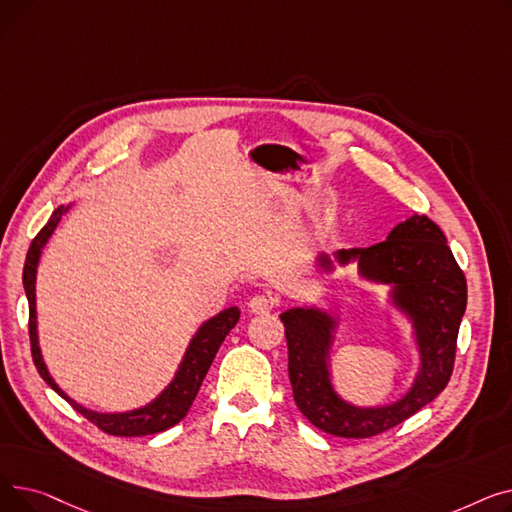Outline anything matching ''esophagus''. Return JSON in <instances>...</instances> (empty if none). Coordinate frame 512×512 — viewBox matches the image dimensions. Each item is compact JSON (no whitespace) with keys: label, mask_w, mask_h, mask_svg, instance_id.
Segmentation results:
<instances>
[{"label":"esophagus","mask_w":512,"mask_h":512,"mask_svg":"<svg viewBox=\"0 0 512 512\" xmlns=\"http://www.w3.org/2000/svg\"><path fill=\"white\" fill-rule=\"evenodd\" d=\"M274 307H276L274 299L265 297V294H255V297L249 301V309H251V313H257V315H267V313H272V311H274Z\"/></svg>","instance_id":"1"}]
</instances>
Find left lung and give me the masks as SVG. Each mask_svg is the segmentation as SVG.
I'll use <instances>...</instances> for the list:
<instances>
[{
  "label": "left lung",
  "instance_id": "obj_1",
  "mask_svg": "<svg viewBox=\"0 0 512 512\" xmlns=\"http://www.w3.org/2000/svg\"><path fill=\"white\" fill-rule=\"evenodd\" d=\"M336 257L340 263L357 259L365 278L394 284V303L411 315L421 353V371L407 396L390 407L357 409L330 384L326 357L336 321L317 309H290L280 315L288 344V378L299 411L321 432L361 440L388 432L446 388L467 307V280L444 232L427 215L398 224L378 245L338 251ZM319 261L330 267L326 255Z\"/></svg>",
  "mask_w": 512,
  "mask_h": 512
}]
</instances>
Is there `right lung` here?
I'll return each instance as SVG.
<instances>
[{
    "label": "right lung",
    "instance_id": "1",
    "mask_svg": "<svg viewBox=\"0 0 512 512\" xmlns=\"http://www.w3.org/2000/svg\"><path fill=\"white\" fill-rule=\"evenodd\" d=\"M68 207H60L51 213L49 222L41 228V232L33 238L29 253H26V261H24V272H22V284H24V292L26 299H29V336H31V355L35 361V367L39 371L41 378L56 390L62 398H66L70 405L83 415L85 419H89L93 425H97L101 432L110 434V436H124V438H132V436H151V434H159L164 429L176 425L178 421H182L191 409L193 400L205 380V375L215 359V353L220 351V346L224 342V338L230 334V330L238 324L240 311L236 307H230L226 311H222L220 315H215L213 319L205 321V324L199 328L197 336L193 338L191 346L184 355V361L180 363V369L176 373L174 382L161 392L151 405L130 411V413H95L89 411L85 407H80L78 402H74L72 398H68L58 384L51 380V375L41 359V351H39V340H37V311H35V276H37V263L41 257V249L45 247V242L49 240V236L56 230L60 218L64 215Z\"/></svg>",
    "mask_w": 512,
    "mask_h": 512
}]
</instances>
